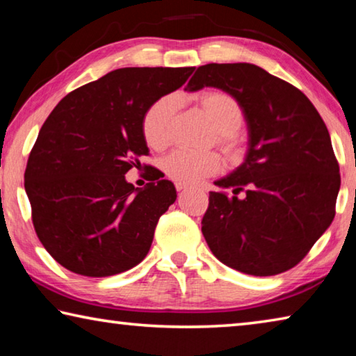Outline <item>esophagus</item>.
<instances>
[{"label": "esophagus", "instance_id": "esophagus-1", "mask_svg": "<svg viewBox=\"0 0 356 356\" xmlns=\"http://www.w3.org/2000/svg\"><path fill=\"white\" fill-rule=\"evenodd\" d=\"M176 188H177V191H184V190L188 188V185H186V184H180V182H177V184H176Z\"/></svg>", "mask_w": 356, "mask_h": 356}]
</instances>
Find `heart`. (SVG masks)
<instances>
[{
    "label": "heart",
    "instance_id": "b5f03b06",
    "mask_svg": "<svg viewBox=\"0 0 356 356\" xmlns=\"http://www.w3.org/2000/svg\"><path fill=\"white\" fill-rule=\"evenodd\" d=\"M177 94H166L156 99L143 116L141 129L144 140L152 149H165L171 140V122L179 110ZM204 113L218 131V143L227 154L236 155L240 141L236 131L243 124L245 114L238 102L231 94L212 91L201 97ZM163 171L170 179L180 184H196L220 171L221 160L213 152L174 150L163 160Z\"/></svg>",
    "mask_w": 356,
    "mask_h": 356
}]
</instances>
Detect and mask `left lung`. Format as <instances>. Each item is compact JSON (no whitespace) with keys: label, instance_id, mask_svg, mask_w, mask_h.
<instances>
[{"label":"left lung","instance_id":"obj_1","mask_svg":"<svg viewBox=\"0 0 356 356\" xmlns=\"http://www.w3.org/2000/svg\"><path fill=\"white\" fill-rule=\"evenodd\" d=\"M222 89L248 125L245 161L216 180L202 234L215 257L254 276L286 272L308 254L336 213L339 165L321 114L291 83L254 64H206L186 89Z\"/></svg>","mask_w":356,"mask_h":356}]
</instances>
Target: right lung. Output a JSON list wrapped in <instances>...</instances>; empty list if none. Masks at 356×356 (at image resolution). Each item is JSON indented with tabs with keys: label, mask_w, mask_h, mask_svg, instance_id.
<instances>
[{
	"label": "right lung",
	"mask_w": 356,
	"mask_h": 356,
	"mask_svg": "<svg viewBox=\"0 0 356 356\" xmlns=\"http://www.w3.org/2000/svg\"><path fill=\"white\" fill-rule=\"evenodd\" d=\"M193 70H113L65 95L47 118L29 154L25 190L35 234L64 268L104 278L147 256L176 188L160 176L135 188L125 174L149 155L144 113Z\"/></svg>",
	"instance_id": "obj_1"
}]
</instances>
